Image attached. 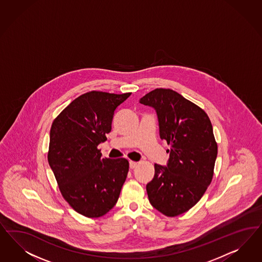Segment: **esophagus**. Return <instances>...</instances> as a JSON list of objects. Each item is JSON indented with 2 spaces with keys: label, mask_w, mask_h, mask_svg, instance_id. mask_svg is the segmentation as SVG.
Segmentation results:
<instances>
[{
  "label": "esophagus",
  "mask_w": 262,
  "mask_h": 262,
  "mask_svg": "<svg viewBox=\"0 0 262 262\" xmlns=\"http://www.w3.org/2000/svg\"><path fill=\"white\" fill-rule=\"evenodd\" d=\"M129 166L131 169H135L136 167L138 166V162H134V161H130L129 162Z\"/></svg>",
  "instance_id": "esophagus-1"
}]
</instances>
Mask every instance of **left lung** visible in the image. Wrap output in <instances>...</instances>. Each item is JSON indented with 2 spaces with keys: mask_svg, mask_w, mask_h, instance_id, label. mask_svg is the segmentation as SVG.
I'll return each instance as SVG.
<instances>
[{
  "mask_svg": "<svg viewBox=\"0 0 262 262\" xmlns=\"http://www.w3.org/2000/svg\"><path fill=\"white\" fill-rule=\"evenodd\" d=\"M140 103L154 108L162 140L170 145L167 167L154 165L146 184L149 203L168 217L188 211L211 183L218 146L211 121L193 102L169 89H156Z\"/></svg>",
  "mask_w": 262,
  "mask_h": 262,
  "instance_id": "left-lung-1",
  "label": "left lung"
}]
</instances>
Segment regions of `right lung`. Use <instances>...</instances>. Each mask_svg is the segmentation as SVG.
Wrapping results in <instances>:
<instances>
[{"label": "right lung", "mask_w": 262, "mask_h": 262, "mask_svg": "<svg viewBox=\"0 0 262 262\" xmlns=\"http://www.w3.org/2000/svg\"><path fill=\"white\" fill-rule=\"evenodd\" d=\"M131 93L90 92L71 102L52 123L48 162L63 199L75 211L98 218L118 202L129 170L124 158H102L115 111Z\"/></svg>", "instance_id": "1"}]
</instances>
